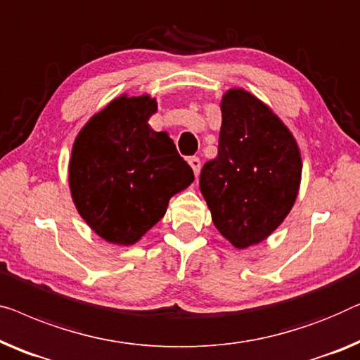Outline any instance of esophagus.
<instances>
[{
  "mask_svg": "<svg viewBox=\"0 0 360 360\" xmlns=\"http://www.w3.org/2000/svg\"><path fill=\"white\" fill-rule=\"evenodd\" d=\"M188 164L191 165L193 172H195V176L198 179V175H200V170H201V160H200V158H196V155H193V158H188Z\"/></svg>",
  "mask_w": 360,
  "mask_h": 360,
  "instance_id": "obj_1",
  "label": "esophagus"
}]
</instances>
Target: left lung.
Segmentation results:
<instances>
[{"mask_svg": "<svg viewBox=\"0 0 360 360\" xmlns=\"http://www.w3.org/2000/svg\"><path fill=\"white\" fill-rule=\"evenodd\" d=\"M221 112L217 158L202 165L200 190L217 231L242 250L263 242L292 210L302 159L289 128L250 92L227 91Z\"/></svg>", "mask_w": 360, "mask_h": 360, "instance_id": "obj_1", "label": "left lung"}]
</instances>
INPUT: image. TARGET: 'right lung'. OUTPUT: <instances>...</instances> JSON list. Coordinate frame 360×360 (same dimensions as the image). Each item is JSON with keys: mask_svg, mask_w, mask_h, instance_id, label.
Wrapping results in <instances>:
<instances>
[{"mask_svg": "<svg viewBox=\"0 0 360 360\" xmlns=\"http://www.w3.org/2000/svg\"><path fill=\"white\" fill-rule=\"evenodd\" d=\"M149 96H120L84 124L72 144L70 188L76 210L103 240L133 245L195 180L165 131L148 120Z\"/></svg>", "mask_w": 360, "mask_h": 360, "instance_id": "add662e5", "label": "right lung"}]
</instances>
